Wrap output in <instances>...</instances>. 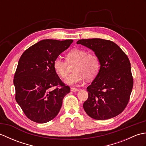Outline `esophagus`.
<instances>
[{"label": "esophagus", "mask_w": 146, "mask_h": 146, "mask_svg": "<svg viewBox=\"0 0 146 146\" xmlns=\"http://www.w3.org/2000/svg\"><path fill=\"white\" fill-rule=\"evenodd\" d=\"M70 90H71V92H78L79 90L78 89H77L76 88H71Z\"/></svg>", "instance_id": "esophagus-1"}]
</instances>
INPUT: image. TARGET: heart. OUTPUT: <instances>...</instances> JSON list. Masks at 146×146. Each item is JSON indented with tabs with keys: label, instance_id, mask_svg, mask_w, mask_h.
Here are the masks:
<instances>
[{
	"label": "heart",
	"instance_id": "1",
	"mask_svg": "<svg viewBox=\"0 0 146 146\" xmlns=\"http://www.w3.org/2000/svg\"><path fill=\"white\" fill-rule=\"evenodd\" d=\"M74 63L73 71L66 80V83L70 85L81 84L86 78L94 79L98 75L100 68V62L97 54L88 53L87 51L80 48H74L66 54V61L56 58L53 61V68L61 78H66L68 74V64Z\"/></svg>",
	"mask_w": 146,
	"mask_h": 146
}]
</instances>
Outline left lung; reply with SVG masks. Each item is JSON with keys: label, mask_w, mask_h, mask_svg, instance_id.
<instances>
[{"label": "left lung", "mask_w": 146, "mask_h": 146, "mask_svg": "<svg viewBox=\"0 0 146 146\" xmlns=\"http://www.w3.org/2000/svg\"><path fill=\"white\" fill-rule=\"evenodd\" d=\"M77 44L92 49L100 62L97 76L87 87L88 97L83 108L96 120H107L122 113L133 88L131 63L120 47L109 40L80 39Z\"/></svg>", "instance_id": "1"}]
</instances>
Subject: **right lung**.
Segmentation results:
<instances>
[{
	"label": "right lung",
	"instance_id": "add662e5",
	"mask_svg": "<svg viewBox=\"0 0 146 146\" xmlns=\"http://www.w3.org/2000/svg\"><path fill=\"white\" fill-rule=\"evenodd\" d=\"M73 41L42 40L27 49L19 60L14 79L15 100L33 122L42 123L53 119L61 109L64 96L70 92L52 63Z\"/></svg>",
	"mask_w": 146,
	"mask_h": 146
}]
</instances>
